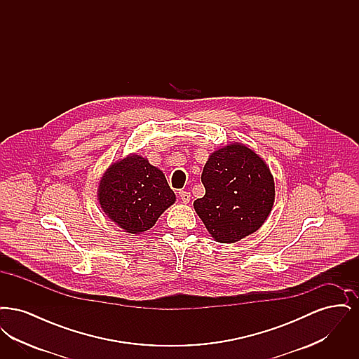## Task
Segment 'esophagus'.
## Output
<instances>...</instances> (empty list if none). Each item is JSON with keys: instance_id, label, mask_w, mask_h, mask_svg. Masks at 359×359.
<instances>
[{"instance_id": "esophagus-1", "label": "esophagus", "mask_w": 359, "mask_h": 359, "mask_svg": "<svg viewBox=\"0 0 359 359\" xmlns=\"http://www.w3.org/2000/svg\"><path fill=\"white\" fill-rule=\"evenodd\" d=\"M179 196H180V199H182L184 203H188L189 199H191V194H189L188 191H180V192H179Z\"/></svg>"}]
</instances>
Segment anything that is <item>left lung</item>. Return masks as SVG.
I'll use <instances>...</instances> for the list:
<instances>
[{
  "mask_svg": "<svg viewBox=\"0 0 359 359\" xmlns=\"http://www.w3.org/2000/svg\"><path fill=\"white\" fill-rule=\"evenodd\" d=\"M202 183L205 196L194 208L217 242L233 243L256 233L272 211L273 176L243 144H229L210 154Z\"/></svg>",
  "mask_w": 359,
  "mask_h": 359,
  "instance_id": "8db88e82",
  "label": "left lung"
}]
</instances>
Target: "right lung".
<instances>
[{
  "label": "right lung",
  "instance_id": "add662e5",
  "mask_svg": "<svg viewBox=\"0 0 359 359\" xmlns=\"http://www.w3.org/2000/svg\"><path fill=\"white\" fill-rule=\"evenodd\" d=\"M103 212L130 234H141L175 203L164 173L140 154H129L113 163L98 187Z\"/></svg>",
  "mask_w": 359,
  "mask_h": 359
}]
</instances>
